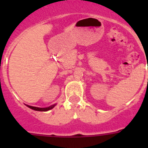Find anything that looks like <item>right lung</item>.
I'll return each mask as SVG.
<instances>
[{
	"mask_svg": "<svg viewBox=\"0 0 148 148\" xmlns=\"http://www.w3.org/2000/svg\"><path fill=\"white\" fill-rule=\"evenodd\" d=\"M28 108H31V109L34 110H37V111H47L49 110L53 109L54 108L56 104H53V105H51L48 108H37V107H32V106H29V105H27Z\"/></svg>",
	"mask_w": 148,
	"mask_h": 148,
	"instance_id": "add662e5",
	"label": "right lung"
}]
</instances>
